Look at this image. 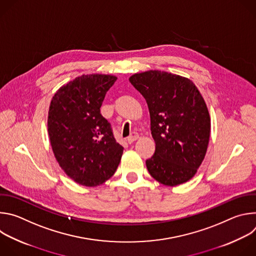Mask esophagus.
Here are the masks:
<instances>
[{"label": "esophagus", "instance_id": "obj_1", "mask_svg": "<svg viewBox=\"0 0 256 256\" xmlns=\"http://www.w3.org/2000/svg\"><path fill=\"white\" fill-rule=\"evenodd\" d=\"M138 138V132H132L128 138V144H132L134 142V140H136Z\"/></svg>", "mask_w": 256, "mask_h": 256}]
</instances>
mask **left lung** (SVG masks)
Listing matches in <instances>:
<instances>
[{
	"label": "left lung",
	"instance_id": "8db88e82",
	"mask_svg": "<svg viewBox=\"0 0 256 256\" xmlns=\"http://www.w3.org/2000/svg\"><path fill=\"white\" fill-rule=\"evenodd\" d=\"M147 101L154 155L146 161L151 176L167 186L192 179L204 159L210 132L206 104L188 78L151 70L130 77Z\"/></svg>",
	"mask_w": 256,
	"mask_h": 256
}]
</instances>
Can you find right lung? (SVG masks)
Wrapping results in <instances>:
<instances>
[{
	"instance_id": "right-lung-1",
	"label": "right lung",
	"mask_w": 256,
	"mask_h": 256,
	"mask_svg": "<svg viewBox=\"0 0 256 256\" xmlns=\"http://www.w3.org/2000/svg\"><path fill=\"white\" fill-rule=\"evenodd\" d=\"M116 79L103 74L77 77L56 92L50 105L48 130L54 157L64 173L84 186L104 184L122 156V146L100 114Z\"/></svg>"
}]
</instances>
